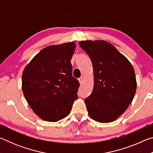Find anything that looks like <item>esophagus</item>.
I'll list each match as a JSON object with an SVG mask.
<instances>
[{
	"label": "esophagus",
	"instance_id": "34e87169",
	"mask_svg": "<svg viewBox=\"0 0 153 153\" xmlns=\"http://www.w3.org/2000/svg\"><path fill=\"white\" fill-rule=\"evenodd\" d=\"M78 81H79V82L80 83V84H82V81H83V78H82V77H79V78H78Z\"/></svg>",
	"mask_w": 153,
	"mask_h": 153
}]
</instances>
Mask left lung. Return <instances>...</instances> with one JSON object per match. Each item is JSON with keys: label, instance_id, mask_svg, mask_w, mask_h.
Segmentation results:
<instances>
[{"label": "left lung", "instance_id": "left-lung-1", "mask_svg": "<svg viewBox=\"0 0 153 153\" xmlns=\"http://www.w3.org/2000/svg\"><path fill=\"white\" fill-rule=\"evenodd\" d=\"M79 45L90 56L94 71V88L84 100L90 117L100 123L112 122L125 112L135 95L133 67L106 41H80Z\"/></svg>", "mask_w": 153, "mask_h": 153}]
</instances>
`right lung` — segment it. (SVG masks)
<instances>
[{
  "label": "right lung",
  "instance_id": "right-lung-1",
  "mask_svg": "<svg viewBox=\"0 0 153 153\" xmlns=\"http://www.w3.org/2000/svg\"><path fill=\"white\" fill-rule=\"evenodd\" d=\"M74 42L48 46L25 67L22 90L30 107L42 120L55 122L70 113L79 83L72 76Z\"/></svg>",
  "mask_w": 153,
  "mask_h": 153
}]
</instances>
